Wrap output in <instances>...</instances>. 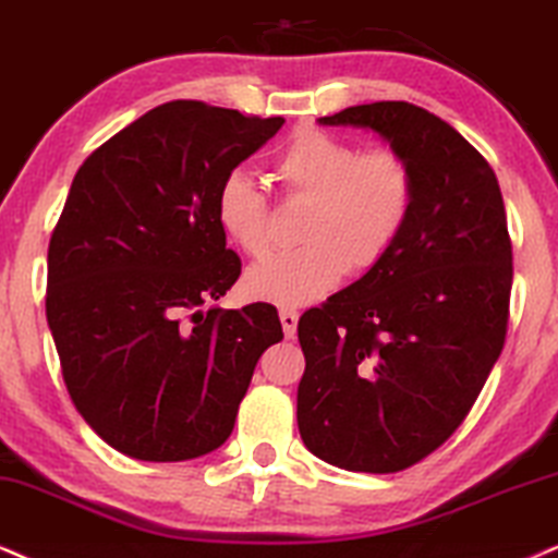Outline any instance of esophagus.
Segmentation results:
<instances>
[{
  "label": "esophagus",
  "mask_w": 558,
  "mask_h": 558,
  "mask_svg": "<svg viewBox=\"0 0 558 558\" xmlns=\"http://www.w3.org/2000/svg\"><path fill=\"white\" fill-rule=\"evenodd\" d=\"M298 318L300 313L292 311V307H281L279 311V320H281V328H284L287 339H292V336L298 333Z\"/></svg>",
  "instance_id": "1"
}]
</instances>
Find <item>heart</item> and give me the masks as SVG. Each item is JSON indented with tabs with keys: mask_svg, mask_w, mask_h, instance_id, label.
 Wrapping results in <instances>:
<instances>
[{
	"mask_svg": "<svg viewBox=\"0 0 558 558\" xmlns=\"http://www.w3.org/2000/svg\"><path fill=\"white\" fill-rule=\"evenodd\" d=\"M271 178L292 202H311L300 243L245 274L253 300L300 307L320 300L343 274H364L390 256L416 202L411 165L396 149L362 153L339 136L300 129L271 160ZM219 230L245 256L268 251V202L251 178L232 173L217 189Z\"/></svg>",
	"mask_w": 558,
	"mask_h": 558,
	"instance_id": "1",
	"label": "heart"
}]
</instances>
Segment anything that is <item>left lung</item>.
<instances>
[{"label":"left lung","instance_id":"1","mask_svg":"<svg viewBox=\"0 0 558 558\" xmlns=\"http://www.w3.org/2000/svg\"><path fill=\"white\" fill-rule=\"evenodd\" d=\"M318 121L390 142L411 165L416 202L390 256L298 323L300 437L339 469L396 473L463 424L505 347V202L478 149L424 108L383 100Z\"/></svg>","mask_w":558,"mask_h":558}]
</instances>
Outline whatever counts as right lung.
<instances>
[{
    "label": "right lung",
    "instance_id": "obj_1",
    "mask_svg": "<svg viewBox=\"0 0 558 558\" xmlns=\"http://www.w3.org/2000/svg\"><path fill=\"white\" fill-rule=\"evenodd\" d=\"M198 100L162 102L80 165L48 243L46 318L66 390L113 450L178 463L235 426L277 307H209L240 258L219 230V183L279 132Z\"/></svg>",
    "mask_w": 558,
    "mask_h": 558
}]
</instances>
